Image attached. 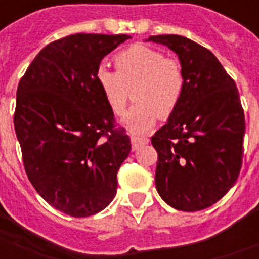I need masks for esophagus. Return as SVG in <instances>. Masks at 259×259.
Listing matches in <instances>:
<instances>
[{"instance_id":"esophagus-1","label":"esophagus","mask_w":259,"mask_h":259,"mask_svg":"<svg viewBox=\"0 0 259 259\" xmlns=\"http://www.w3.org/2000/svg\"><path fill=\"white\" fill-rule=\"evenodd\" d=\"M147 143H148V139H141V137H136V136L132 137V148L133 150H137L139 147L144 146Z\"/></svg>"}]
</instances>
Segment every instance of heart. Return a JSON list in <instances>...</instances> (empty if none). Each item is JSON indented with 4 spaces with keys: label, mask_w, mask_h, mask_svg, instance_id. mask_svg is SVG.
I'll use <instances>...</instances> for the list:
<instances>
[{
    "label": "heart",
    "mask_w": 259,
    "mask_h": 259,
    "mask_svg": "<svg viewBox=\"0 0 259 259\" xmlns=\"http://www.w3.org/2000/svg\"><path fill=\"white\" fill-rule=\"evenodd\" d=\"M116 72L100 65L94 80L104 100L115 115H122L129 100L133 107L122 119V124L133 135H143L155 124L158 115L166 118L179 105L186 77L179 61L147 46H132L116 54Z\"/></svg>",
    "instance_id": "obj_1"
}]
</instances>
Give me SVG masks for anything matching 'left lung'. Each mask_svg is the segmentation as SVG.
<instances>
[{
  "label": "left lung",
  "mask_w": 259,
  "mask_h": 259,
  "mask_svg": "<svg viewBox=\"0 0 259 259\" xmlns=\"http://www.w3.org/2000/svg\"><path fill=\"white\" fill-rule=\"evenodd\" d=\"M148 41L178 54L186 77L179 105L151 137L157 191L175 209L201 211L239 178L245 133L239 90L217 57L193 40L163 34Z\"/></svg>",
  "instance_id": "left-lung-1"
}]
</instances>
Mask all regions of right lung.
<instances>
[{"label": "right lung", "instance_id": "1", "mask_svg": "<svg viewBox=\"0 0 259 259\" xmlns=\"http://www.w3.org/2000/svg\"><path fill=\"white\" fill-rule=\"evenodd\" d=\"M127 34L77 33L42 48L20 79L14 123L33 187L74 218L102 211L132 150L94 80L102 58Z\"/></svg>", "mask_w": 259, "mask_h": 259}]
</instances>
